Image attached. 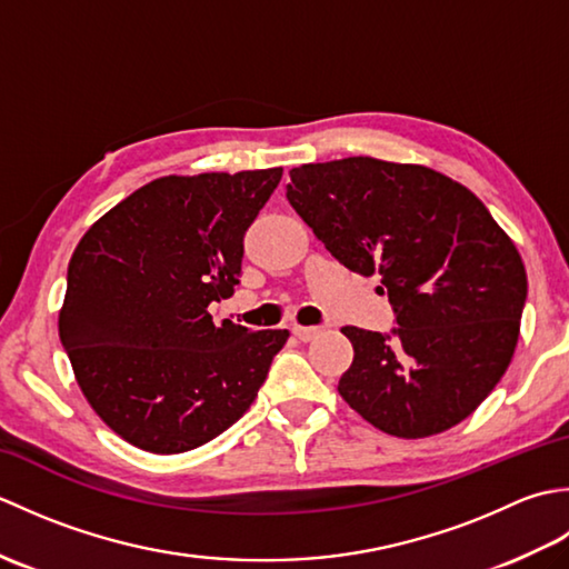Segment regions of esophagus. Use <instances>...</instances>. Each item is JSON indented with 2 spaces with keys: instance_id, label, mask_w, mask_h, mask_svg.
<instances>
[{
  "instance_id": "1",
  "label": "esophagus",
  "mask_w": 569,
  "mask_h": 569,
  "mask_svg": "<svg viewBox=\"0 0 569 569\" xmlns=\"http://www.w3.org/2000/svg\"><path fill=\"white\" fill-rule=\"evenodd\" d=\"M293 335L298 337L300 342H310V340H316L320 330L318 328H303V325H293Z\"/></svg>"
}]
</instances>
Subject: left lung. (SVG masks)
Here are the masks:
<instances>
[{"instance_id": "8db88e82", "label": "left lung", "mask_w": 569, "mask_h": 569, "mask_svg": "<svg viewBox=\"0 0 569 569\" xmlns=\"http://www.w3.org/2000/svg\"><path fill=\"white\" fill-rule=\"evenodd\" d=\"M286 198L349 271L381 276L396 312L391 335L342 328L349 408L406 440L475 413L511 365L528 293L485 202L432 168L369 156L293 168Z\"/></svg>"}]
</instances>
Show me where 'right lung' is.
I'll list each match as a JSON object with an SVG mask.
<instances>
[{
  "label": "right lung",
  "mask_w": 569,
  "mask_h": 569,
  "mask_svg": "<svg viewBox=\"0 0 569 569\" xmlns=\"http://www.w3.org/2000/svg\"><path fill=\"white\" fill-rule=\"evenodd\" d=\"M283 168L163 176L94 222L68 263L58 335L94 413L153 455L196 450L247 413L288 330L208 306L234 293L244 232Z\"/></svg>",
  "instance_id": "1"
}]
</instances>
